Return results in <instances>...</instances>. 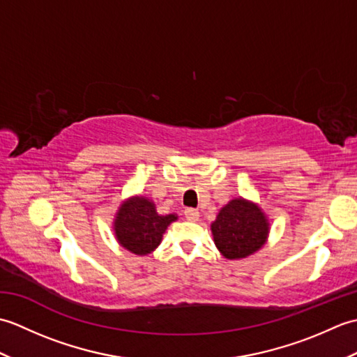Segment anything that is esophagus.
Masks as SVG:
<instances>
[{
  "label": "esophagus",
  "instance_id": "obj_1",
  "mask_svg": "<svg viewBox=\"0 0 357 357\" xmlns=\"http://www.w3.org/2000/svg\"><path fill=\"white\" fill-rule=\"evenodd\" d=\"M184 215H185L187 221H192V222L198 221V219H199V211L196 210V208H185L184 210Z\"/></svg>",
  "mask_w": 357,
  "mask_h": 357
}]
</instances>
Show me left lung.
Listing matches in <instances>:
<instances>
[{
	"mask_svg": "<svg viewBox=\"0 0 357 357\" xmlns=\"http://www.w3.org/2000/svg\"><path fill=\"white\" fill-rule=\"evenodd\" d=\"M268 231V219L261 207L244 198L231 199L211 222L215 245L230 261L256 253L267 242Z\"/></svg>",
	"mask_w": 357,
	"mask_h": 357,
	"instance_id": "1",
	"label": "left lung"
}]
</instances>
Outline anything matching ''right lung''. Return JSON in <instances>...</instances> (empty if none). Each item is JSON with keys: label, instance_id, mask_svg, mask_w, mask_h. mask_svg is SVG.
Instances as JSON below:
<instances>
[{"label": "right lung", "instance_id": "obj_1", "mask_svg": "<svg viewBox=\"0 0 357 357\" xmlns=\"http://www.w3.org/2000/svg\"><path fill=\"white\" fill-rule=\"evenodd\" d=\"M176 219V215H158L150 199L133 196L121 204L113 230L121 247L133 255L146 256L161 244L167 227Z\"/></svg>", "mask_w": 357, "mask_h": 357}]
</instances>
